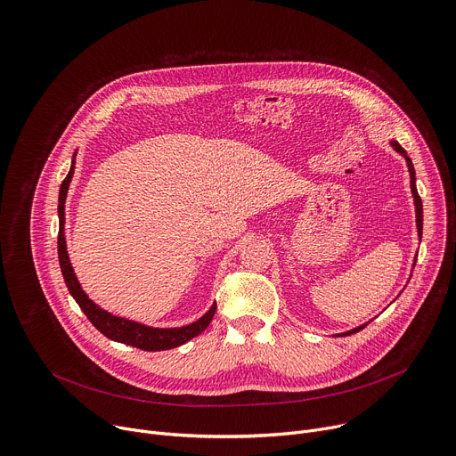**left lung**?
<instances>
[{"label":"left lung","mask_w":456,"mask_h":456,"mask_svg":"<svg viewBox=\"0 0 456 456\" xmlns=\"http://www.w3.org/2000/svg\"><path fill=\"white\" fill-rule=\"evenodd\" d=\"M389 144H392L394 150L399 151V153L406 159V162H408V171H410V178H411V192H413V200H415V213H417V231H419V236L422 238V200H420L419 192H417V185H415V169H413L411 159L408 157L406 150H404L397 141H392ZM366 324H368V322H366ZM366 324H361V327H357V329H354V330H348V332H345V334H339V336H352V334L362 330V329L366 327Z\"/></svg>","instance_id":"left-lung-1"}]
</instances>
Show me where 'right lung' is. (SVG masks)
Segmentation results:
<instances>
[{"mask_svg": "<svg viewBox=\"0 0 456 456\" xmlns=\"http://www.w3.org/2000/svg\"><path fill=\"white\" fill-rule=\"evenodd\" d=\"M74 169H76V153H74V159H72L70 171L59 187L57 254H59V265H61L64 283H67L70 294L74 296V299L81 306V310L86 314L90 322L108 339L122 343V345L135 346V348H141V350H146V352L171 350V348H176V346L187 343L192 338L200 336L209 327V322H211V319L216 312V303H213V306L208 310V314H204L199 321L187 324V327L153 329V327H146V324H142V322L113 315V314L102 310L99 305H95L86 296V292L81 289V283L77 281L76 273L72 269L70 257H69V252H67V240H64V200H67V192H69V185H70L72 176H74Z\"/></svg>", "mask_w": 456, "mask_h": 456, "instance_id": "1", "label": "right lung"}]
</instances>
